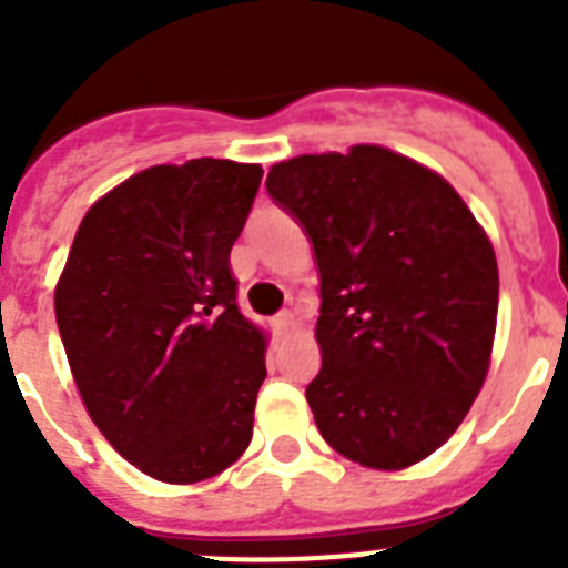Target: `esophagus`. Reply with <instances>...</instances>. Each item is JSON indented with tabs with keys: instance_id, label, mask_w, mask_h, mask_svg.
Masks as SVG:
<instances>
[{
	"instance_id": "34e87169",
	"label": "esophagus",
	"mask_w": 568,
	"mask_h": 568,
	"mask_svg": "<svg viewBox=\"0 0 568 568\" xmlns=\"http://www.w3.org/2000/svg\"><path fill=\"white\" fill-rule=\"evenodd\" d=\"M273 327L278 329L281 335H284L290 327H293V315H290V313H278V315H275V318H273Z\"/></svg>"
}]
</instances>
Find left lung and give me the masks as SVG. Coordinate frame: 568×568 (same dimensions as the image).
Listing matches in <instances>:
<instances>
[{"mask_svg": "<svg viewBox=\"0 0 568 568\" xmlns=\"http://www.w3.org/2000/svg\"><path fill=\"white\" fill-rule=\"evenodd\" d=\"M267 193L318 264V433L369 469L429 458L489 373L498 261L484 227L444 175L378 144L273 164Z\"/></svg>", "mask_w": 568, "mask_h": 568, "instance_id": "8db88e82", "label": "left lung"}]
</instances>
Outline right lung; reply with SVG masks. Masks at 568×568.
I'll return each mask as SVG.
<instances>
[{
    "instance_id": "obj_1",
    "label": "right lung",
    "mask_w": 568,
    "mask_h": 568,
    "mask_svg": "<svg viewBox=\"0 0 568 568\" xmlns=\"http://www.w3.org/2000/svg\"><path fill=\"white\" fill-rule=\"evenodd\" d=\"M264 170L230 159L155 164L84 213L57 284V324L88 415L164 484L244 455L267 338L235 304L230 250Z\"/></svg>"
}]
</instances>
